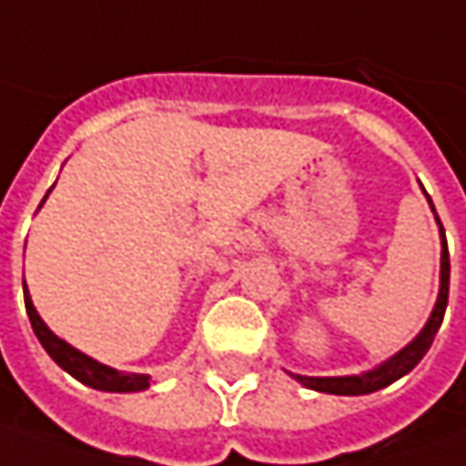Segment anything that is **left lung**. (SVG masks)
<instances>
[{
  "mask_svg": "<svg viewBox=\"0 0 466 466\" xmlns=\"http://www.w3.org/2000/svg\"><path fill=\"white\" fill-rule=\"evenodd\" d=\"M427 203H430L432 213H435V206H432L430 195H427ZM435 221H438V232H441V289H438V300L432 306V314L424 321L420 335L409 342V345H403L390 359H385L382 364H377L374 370L359 371V374H345V377H306V374H292L289 371L292 380H298L303 388L316 390V393H329V396H367V393H374V390H382V388L393 385L396 380H400L403 374H409V371L422 361L424 353L430 350V345H432L438 329H441L443 314H446V306H449V277H451L449 248H446V229H443L438 213H435Z\"/></svg>",
  "mask_w": 466,
  "mask_h": 466,
  "instance_id": "left-lung-1",
  "label": "left lung"
}]
</instances>
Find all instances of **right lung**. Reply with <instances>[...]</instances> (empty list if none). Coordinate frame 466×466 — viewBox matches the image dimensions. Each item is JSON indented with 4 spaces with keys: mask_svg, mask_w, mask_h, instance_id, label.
Segmentation results:
<instances>
[{
    "mask_svg": "<svg viewBox=\"0 0 466 466\" xmlns=\"http://www.w3.org/2000/svg\"><path fill=\"white\" fill-rule=\"evenodd\" d=\"M52 192V189H49ZM46 192V198H49ZM44 198V200H46ZM42 200V206H44ZM39 206V208H42ZM23 295H25V311H28V319H31V327L36 332V338L44 345V350L49 353V359L66 370L70 377H76L78 382L95 388V390H105V393H139V390H147L150 388V374H131V371H118L107 364H99L96 359L81 353L78 348H73L70 342H66L63 338H57L46 324L44 319L36 311L34 300H31V292L23 282Z\"/></svg>",
    "mask_w": 466,
    "mask_h": 466,
    "instance_id": "add662e5",
    "label": "right lung"
}]
</instances>
